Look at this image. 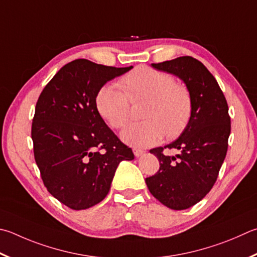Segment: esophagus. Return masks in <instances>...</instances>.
Segmentation results:
<instances>
[{
	"label": "esophagus",
	"instance_id": "esophagus-1",
	"mask_svg": "<svg viewBox=\"0 0 257 257\" xmlns=\"http://www.w3.org/2000/svg\"><path fill=\"white\" fill-rule=\"evenodd\" d=\"M133 152H134V154H135V156L136 157H139V156H142L143 154L145 153L144 151H142V149H138V148H134L133 149Z\"/></svg>",
	"mask_w": 257,
	"mask_h": 257
}]
</instances>
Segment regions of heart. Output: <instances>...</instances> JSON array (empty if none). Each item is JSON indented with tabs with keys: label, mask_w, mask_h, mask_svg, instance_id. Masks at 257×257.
<instances>
[{
	"label": "heart",
	"mask_w": 257,
	"mask_h": 257,
	"mask_svg": "<svg viewBox=\"0 0 257 257\" xmlns=\"http://www.w3.org/2000/svg\"><path fill=\"white\" fill-rule=\"evenodd\" d=\"M118 87H101L95 97L100 115L110 127L123 128L132 115L130 102L145 104L141 115L145 120L130 124L121 134L123 141L136 147H149L162 141L179 137L188 127L192 114V97L184 84L176 83L166 72L138 66L119 81Z\"/></svg>",
	"instance_id": "obj_1"
}]
</instances>
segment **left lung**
<instances>
[{
    "label": "left lung",
    "mask_w": 257,
    "mask_h": 257,
    "mask_svg": "<svg viewBox=\"0 0 257 257\" xmlns=\"http://www.w3.org/2000/svg\"><path fill=\"white\" fill-rule=\"evenodd\" d=\"M152 66L174 74L186 84L192 114L175 142L151 149L160 170L145 181L149 192L164 206L188 209L206 197L217 181L230 135L228 104L216 78L200 60L182 56ZM165 149H179L180 154L170 157Z\"/></svg>",
    "instance_id": "left-lung-1"
}]
</instances>
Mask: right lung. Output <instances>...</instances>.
<instances>
[{
	"label": "right lung",
	"instance_id": "obj_1",
	"mask_svg": "<svg viewBox=\"0 0 257 257\" xmlns=\"http://www.w3.org/2000/svg\"><path fill=\"white\" fill-rule=\"evenodd\" d=\"M132 68L75 59L56 73L37 101L35 160L48 192L68 208L101 202L119 163L134 160L132 148L105 124L95 105L100 88Z\"/></svg>",
	"mask_w": 257,
	"mask_h": 257
}]
</instances>
